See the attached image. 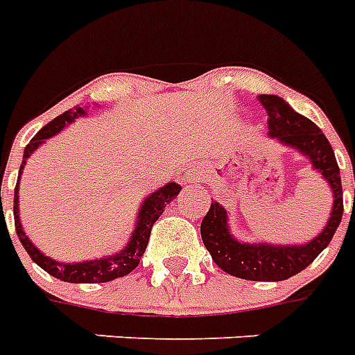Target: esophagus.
I'll return each mask as SVG.
<instances>
[{
    "label": "esophagus",
    "instance_id": "esophagus-1",
    "mask_svg": "<svg viewBox=\"0 0 355 355\" xmlns=\"http://www.w3.org/2000/svg\"><path fill=\"white\" fill-rule=\"evenodd\" d=\"M188 180L189 182H197V180H199V177H197V175H189Z\"/></svg>",
    "mask_w": 355,
    "mask_h": 355
}]
</instances>
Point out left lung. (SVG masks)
Instances as JSON below:
<instances>
[{"label": "left lung", "mask_w": 355, "mask_h": 355, "mask_svg": "<svg viewBox=\"0 0 355 355\" xmlns=\"http://www.w3.org/2000/svg\"><path fill=\"white\" fill-rule=\"evenodd\" d=\"M267 110L269 134L282 144L291 145L313 162V167L328 180L334 189V210L324 230L313 241L300 247H272V245H245L236 241L227 227V211L217 202L200 223L202 243L211 259L228 275L254 282H280L304 270L328 245L343 219V186L339 166L330 141L317 125L295 112L278 96H259Z\"/></svg>", "instance_id": "left-lung-1"}]
</instances>
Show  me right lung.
<instances>
[{"mask_svg":"<svg viewBox=\"0 0 355 355\" xmlns=\"http://www.w3.org/2000/svg\"><path fill=\"white\" fill-rule=\"evenodd\" d=\"M85 114L83 108H75V110H66L64 114H60L58 118H55L53 121H49L44 128H40L36 136L29 141V145L25 147L24 150V162L19 166V171L24 169L25 160L29 158L31 153L38 147L40 144H44L47 138H51L57 132H60L66 123H71L77 116ZM21 175V173H19ZM180 186L175 182L167 184L164 188H160L158 191L147 197L141 206V211H139L138 225H136V230H134L132 237H130V243L127 247L123 248L121 252L116 254V256H108V258L101 259H92V261H83V263H58V261H53L51 258H47L38 250V248L33 245V243L27 239L25 232L21 230V225H19L18 217V186H16V191H14V227H16V234H18L19 241L25 247L27 254L31 256V259L38 263L42 269L49 272L51 276L58 278L62 282H71V284H97V282H110L114 278H119V276H125L128 272H132L136 267H138L139 259L144 256L145 248H147V243H149L150 230H153V225L158 221V217L164 214V208H166L173 199H177V195L180 193ZM0 202H1V189H0Z\"/></svg>","mask_w":355,"mask_h":355,"instance_id":"add662e5","label":"right lung"}]
</instances>
